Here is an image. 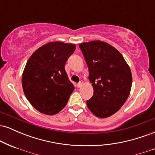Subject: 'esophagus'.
<instances>
[{
  "instance_id": "esophagus-1",
  "label": "esophagus",
  "mask_w": 155,
  "mask_h": 155,
  "mask_svg": "<svg viewBox=\"0 0 155 155\" xmlns=\"http://www.w3.org/2000/svg\"><path fill=\"white\" fill-rule=\"evenodd\" d=\"M81 85H82V81H80V82L77 84V85H76V86H77L78 88H79V87H81Z\"/></svg>"
}]
</instances>
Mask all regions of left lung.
<instances>
[{"label": "left lung", "mask_w": 155, "mask_h": 155, "mask_svg": "<svg viewBox=\"0 0 155 155\" xmlns=\"http://www.w3.org/2000/svg\"><path fill=\"white\" fill-rule=\"evenodd\" d=\"M89 68L94 92L87 106L99 118L116 113L127 101L132 87V74L123 56L101 41L79 44Z\"/></svg>", "instance_id": "8db88e82"}]
</instances>
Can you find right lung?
I'll list each match as a JSON object with an SVG mask.
<instances>
[{"label":"right lung","instance_id":"obj_1","mask_svg":"<svg viewBox=\"0 0 155 155\" xmlns=\"http://www.w3.org/2000/svg\"><path fill=\"white\" fill-rule=\"evenodd\" d=\"M75 49L73 44L49 42L35 50L27 62L22 76L23 91L41 113L56 114L67 104L74 86L65 65Z\"/></svg>","mask_w":155,"mask_h":155}]
</instances>
